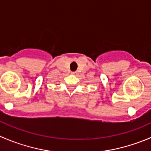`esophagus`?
<instances>
[{
	"label": "esophagus",
	"instance_id": "34e87169",
	"mask_svg": "<svg viewBox=\"0 0 151 151\" xmlns=\"http://www.w3.org/2000/svg\"><path fill=\"white\" fill-rule=\"evenodd\" d=\"M71 74H73V75H77V71H72V72H71Z\"/></svg>",
	"mask_w": 151,
	"mask_h": 151
}]
</instances>
